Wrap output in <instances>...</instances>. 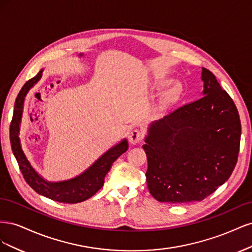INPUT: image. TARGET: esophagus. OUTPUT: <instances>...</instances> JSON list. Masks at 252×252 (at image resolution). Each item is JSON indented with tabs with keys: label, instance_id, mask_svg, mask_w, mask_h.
Instances as JSON below:
<instances>
[{
	"label": "esophagus",
	"instance_id": "34e87169",
	"mask_svg": "<svg viewBox=\"0 0 252 252\" xmlns=\"http://www.w3.org/2000/svg\"><path fill=\"white\" fill-rule=\"evenodd\" d=\"M142 138H143L142 132L140 130H138V129H134V130H132L130 133H129L128 140L131 144L135 145L142 141Z\"/></svg>",
	"mask_w": 252,
	"mask_h": 252
}]
</instances>
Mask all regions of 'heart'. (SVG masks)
Instances as JSON below:
<instances>
[{"label":"heart","instance_id":"b5f03b06","mask_svg":"<svg viewBox=\"0 0 252 252\" xmlns=\"http://www.w3.org/2000/svg\"><path fill=\"white\" fill-rule=\"evenodd\" d=\"M181 94H182V86L180 84H174V85L167 91L164 98L165 103H170L174 100H177V98L181 95Z\"/></svg>","mask_w":252,"mask_h":252}]
</instances>
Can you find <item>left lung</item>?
<instances>
[{
	"label": "left lung",
	"mask_w": 252,
	"mask_h": 252,
	"mask_svg": "<svg viewBox=\"0 0 252 252\" xmlns=\"http://www.w3.org/2000/svg\"><path fill=\"white\" fill-rule=\"evenodd\" d=\"M202 97L148 126L147 187L158 202L202 201L223 185L238 161V109L215 74L202 69Z\"/></svg>",
	"instance_id": "obj_1"
}]
</instances>
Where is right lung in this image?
Instances as JSON below:
<instances>
[{
    "label": "right lung",
    "instance_id": "obj_1",
    "mask_svg": "<svg viewBox=\"0 0 252 252\" xmlns=\"http://www.w3.org/2000/svg\"><path fill=\"white\" fill-rule=\"evenodd\" d=\"M43 71L44 69H41L34 78L26 82L17 96L10 124L11 149L19 164L23 177H24L27 184L35 192L60 203H80L88 200L89 197L95 194L102 188L104 185L105 175L108 173L112 163L128 149V142L126 139H123L114 145V146L104 152L85 171H83L77 177L59 182H50L45 180L30 164L29 159L24 154V150L22 148L20 139L25 97L29 90L41 80Z\"/></svg>",
    "mask_w": 252,
    "mask_h": 252
}]
</instances>
